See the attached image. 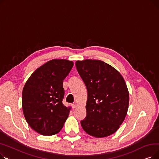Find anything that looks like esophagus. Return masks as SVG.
I'll use <instances>...</instances> for the list:
<instances>
[{
  "label": "esophagus",
  "instance_id": "obj_1",
  "mask_svg": "<svg viewBox=\"0 0 159 159\" xmlns=\"http://www.w3.org/2000/svg\"><path fill=\"white\" fill-rule=\"evenodd\" d=\"M77 104L76 103H74V104H72V105H71V106H72V107L73 108V109H74V108H75V107H77Z\"/></svg>",
  "mask_w": 159,
  "mask_h": 159
}]
</instances>
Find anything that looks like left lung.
Segmentation results:
<instances>
[{"instance_id":"left-lung-1","label":"left lung","mask_w":159,"mask_h":159,"mask_svg":"<svg viewBox=\"0 0 159 159\" xmlns=\"http://www.w3.org/2000/svg\"><path fill=\"white\" fill-rule=\"evenodd\" d=\"M76 68L88 91L86 116L81 126L88 134L106 137L117 131L127 115L129 91L120 73L102 61H77Z\"/></svg>"}]
</instances>
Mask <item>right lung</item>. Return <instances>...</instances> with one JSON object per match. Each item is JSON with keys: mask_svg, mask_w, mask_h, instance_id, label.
I'll list each match as a JSON object with an SVG mask.
<instances>
[{"mask_svg": "<svg viewBox=\"0 0 159 159\" xmlns=\"http://www.w3.org/2000/svg\"><path fill=\"white\" fill-rule=\"evenodd\" d=\"M73 62L53 59L33 72L22 91V110L28 124L43 135L57 134L68 119L70 107L62 104L63 80Z\"/></svg>", "mask_w": 159, "mask_h": 159, "instance_id": "right-lung-1", "label": "right lung"}]
</instances>
